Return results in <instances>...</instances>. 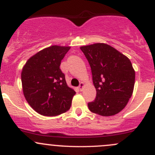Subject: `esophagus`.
I'll return each mask as SVG.
<instances>
[{"label": "esophagus", "instance_id": "1", "mask_svg": "<svg viewBox=\"0 0 155 155\" xmlns=\"http://www.w3.org/2000/svg\"><path fill=\"white\" fill-rule=\"evenodd\" d=\"M83 87H84V83L83 82H80V84H79V91H82V89H83Z\"/></svg>", "mask_w": 155, "mask_h": 155}]
</instances>
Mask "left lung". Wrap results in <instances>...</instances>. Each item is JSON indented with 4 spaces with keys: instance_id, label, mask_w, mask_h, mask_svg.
<instances>
[{
    "instance_id": "1",
    "label": "left lung",
    "mask_w": 155,
    "mask_h": 155,
    "mask_svg": "<svg viewBox=\"0 0 155 155\" xmlns=\"http://www.w3.org/2000/svg\"><path fill=\"white\" fill-rule=\"evenodd\" d=\"M92 73L96 98L87 104L91 112L111 116L121 112L132 96L135 71L128 58L109 45L95 43L80 48Z\"/></svg>"
}]
</instances>
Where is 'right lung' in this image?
Here are the masks:
<instances>
[{
	"mask_svg": "<svg viewBox=\"0 0 155 155\" xmlns=\"http://www.w3.org/2000/svg\"><path fill=\"white\" fill-rule=\"evenodd\" d=\"M69 46H51L28 60L21 71V84L26 101L45 116H55L70 109L76 92L67 85L61 62Z\"/></svg>",
	"mask_w": 155,
	"mask_h": 155,
	"instance_id": "right-lung-1",
	"label": "right lung"
}]
</instances>
